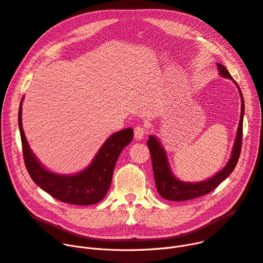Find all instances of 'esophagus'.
Here are the masks:
<instances>
[{
  "label": "esophagus",
  "mask_w": 263,
  "mask_h": 263,
  "mask_svg": "<svg viewBox=\"0 0 263 263\" xmlns=\"http://www.w3.org/2000/svg\"><path fill=\"white\" fill-rule=\"evenodd\" d=\"M147 133V128L144 124H139L135 127V138L136 140H140L144 137V135Z\"/></svg>",
  "instance_id": "34e87169"
}]
</instances>
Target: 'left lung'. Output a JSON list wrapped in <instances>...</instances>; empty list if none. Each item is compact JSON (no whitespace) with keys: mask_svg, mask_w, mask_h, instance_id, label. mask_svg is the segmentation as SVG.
<instances>
[{"mask_svg":"<svg viewBox=\"0 0 263 263\" xmlns=\"http://www.w3.org/2000/svg\"><path fill=\"white\" fill-rule=\"evenodd\" d=\"M218 69L222 76L227 77V79H233L229 74L228 70L218 64ZM237 85V83H236ZM238 86V85H237ZM239 88V87H238ZM240 96H241V117L240 123L238 127L237 138L235 141L233 154L227 163V165L220 171L218 174H215L213 177L209 178L208 180L202 182H183L176 179L172 172L170 171V166L167 163L165 152L157 141L156 138L153 136L148 137L147 146L151 152L152 157V164H153V171L154 177H155V183L158 193L162 196V198L167 200H175V202H181V200H188L192 198H196L199 196H203L217 188L219 184L228 177V175L234 171L239 157L241 154V146H242V136H243V115H244V101L241 89L239 88Z\"/></svg>","mask_w":263,"mask_h":263,"instance_id":"obj_1","label":"left lung"}]
</instances>
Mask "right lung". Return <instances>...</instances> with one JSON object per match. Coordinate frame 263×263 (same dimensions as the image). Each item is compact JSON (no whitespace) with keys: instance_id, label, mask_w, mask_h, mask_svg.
<instances>
[{"instance_id":"1","label":"right lung","mask_w":263,"mask_h":263,"mask_svg":"<svg viewBox=\"0 0 263 263\" xmlns=\"http://www.w3.org/2000/svg\"><path fill=\"white\" fill-rule=\"evenodd\" d=\"M21 104L22 101L18 120L23 158L27 172L37 186L64 203L93 205L101 202L110 187L114 168L120 153L133 140L134 130L126 128L108 138L95 160L83 172L72 176L57 175L45 170L30 152L22 128Z\"/></svg>"}]
</instances>
